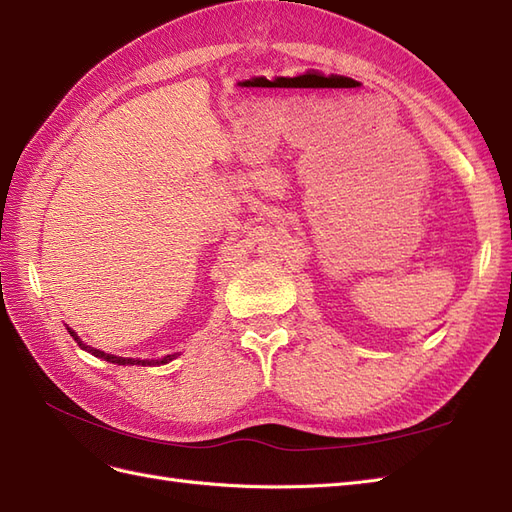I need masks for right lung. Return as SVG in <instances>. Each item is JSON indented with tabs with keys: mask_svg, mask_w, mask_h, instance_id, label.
Masks as SVG:
<instances>
[{
	"mask_svg": "<svg viewBox=\"0 0 512 512\" xmlns=\"http://www.w3.org/2000/svg\"><path fill=\"white\" fill-rule=\"evenodd\" d=\"M67 331L71 333V337L75 339L77 344H80V348L82 350H88L90 355H95V357H99V359H106V361H110V363H116V365H160V363H168V361H173V357L175 355H168V357H164V359H155V361H140V359H125V357H114V355H108V352H103V350H97V348H93V346H86L80 337L75 335V331H71L69 326H67Z\"/></svg>",
	"mask_w": 512,
	"mask_h": 512,
	"instance_id": "add662e5",
	"label": "right lung"
}]
</instances>
